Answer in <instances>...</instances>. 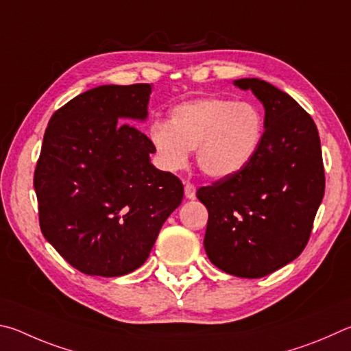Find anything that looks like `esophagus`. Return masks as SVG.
<instances>
[{
    "mask_svg": "<svg viewBox=\"0 0 351 351\" xmlns=\"http://www.w3.org/2000/svg\"><path fill=\"white\" fill-rule=\"evenodd\" d=\"M185 195L186 199H195V186L193 183H185Z\"/></svg>",
    "mask_w": 351,
    "mask_h": 351,
    "instance_id": "esophagus-1",
    "label": "esophagus"
}]
</instances>
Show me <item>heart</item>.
I'll list each match as a JSON object with an SVG mask.
<instances>
[{
    "instance_id": "heart-1",
    "label": "heart",
    "mask_w": 351,
    "mask_h": 351,
    "mask_svg": "<svg viewBox=\"0 0 351 351\" xmlns=\"http://www.w3.org/2000/svg\"><path fill=\"white\" fill-rule=\"evenodd\" d=\"M265 120L250 101L205 97L183 101L171 109L168 123L157 121L149 138L166 171L185 168L195 149L200 171L211 179L237 176L261 151Z\"/></svg>"
}]
</instances>
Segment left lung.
Segmentation results:
<instances>
[{
  "mask_svg": "<svg viewBox=\"0 0 351 351\" xmlns=\"http://www.w3.org/2000/svg\"><path fill=\"white\" fill-rule=\"evenodd\" d=\"M265 109L261 151L241 174L200 188L205 251L222 271L259 279L302 253L325 191L321 140L311 117L259 78L234 80Z\"/></svg>",
  "mask_w": 351,
  "mask_h": 351,
  "instance_id": "obj_1",
  "label": "left lung"
}]
</instances>
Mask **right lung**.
<instances>
[{"mask_svg":"<svg viewBox=\"0 0 351 351\" xmlns=\"http://www.w3.org/2000/svg\"><path fill=\"white\" fill-rule=\"evenodd\" d=\"M151 92L98 86L49 120L34 177L40 228L84 274L117 278L143 265L182 204V182L151 163V140L134 126L147 119Z\"/></svg>","mask_w":351,"mask_h":351,"instance_id":"obj_1","label":"right lung"}]
</instances>
